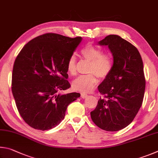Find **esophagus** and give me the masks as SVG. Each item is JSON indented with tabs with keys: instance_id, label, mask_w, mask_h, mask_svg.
Returning <instances> with one entry per match:
<instances>
[{
	"instance_id": "1",
	"label": "esophagus",
	"mask_w": 158,
	"mask_h": 158,
	"mask_svg": "<svg viewBox=\"0 0 158 158\" xmlns=\"http://www.w3.org/2000/svg\"><path fill=\"white\" fill-rule=\"evenodd\" d=\"M87 94H81V98H85L87 97Z\"/></svg>"
}]
</instances>
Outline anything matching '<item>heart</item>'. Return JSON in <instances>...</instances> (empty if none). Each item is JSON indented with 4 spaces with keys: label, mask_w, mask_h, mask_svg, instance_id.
<instances>
[{
    "label": "heart",
    "mask_w": 158,
    "mask_h": 158,
    "mask_svg": "<svg viewBox=\"0 0 158 158\" xmlns=\"http://www.w3.org/2000/svg\"><path fill=\"white\" fill-rule=\"evenodd\" d=\"M81 55L90 62L88 68L89 74L80 76L72 82L75 90L82 93H89L94 89L98 82L97 77L105 79L108 76L112 68V59L108 53H103L100 48L88 44L82 49ZM68 73L73 76L76 74V58L73 55L69 57L66 65Z\"/></svg>",
    "instance_id": "1"
}]
</instances>
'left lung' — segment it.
<instances>
[{"instance_id":"1","label":"left lung","mask_w":158,"mask_h":158,"mask_svg":"<svg viewBox=\"0 0 158 158\" xmlns=\"http://www.w3.org/2000/svg\"><path fill=\"white\" fill-rule=\"evenodd\" d=\"M98 44L108 46L113 65L98 85L104 98L98 100L91 118L104 131H118L133 121L142 106L146 87L142 59L136 47L118 35L107 36Z\"/></svg>"}]
</instances>
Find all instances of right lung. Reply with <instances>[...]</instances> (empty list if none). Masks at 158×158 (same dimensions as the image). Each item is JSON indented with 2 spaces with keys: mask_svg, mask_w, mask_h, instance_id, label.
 Listing matches in <instances>:
<instances>
[{
  "mask_svg": "<svg viewBox=\"0 0 158 158\" xmlns=\"http://www.w3.org/2000/svg\"><path fill=\"white\" fill-rule=\"evenodd\" d=\"M82 40L46 33L30 40L16 57L12 92L19 114L32 128H55L64 119L69 105L81 96L60 92L71 87L66 65Z\"/></svg>",
  "mask_w": 158,
  "mask_h": 158,
  "instance_id": "add662e5",
  "label": "right lung"
}]
</instances>
